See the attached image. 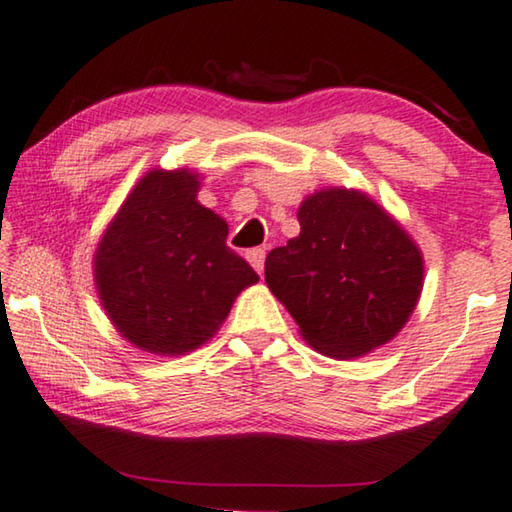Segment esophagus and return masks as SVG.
Listing matches in <instances>:
<instances>
[{
    "mask_svg": "<svg viewBox=\"0 0 512 512\" xmlns=\"http://www.w3.org/2000/svg\"><path fill=\"white\" fill-rule=\"evenodd\" d=\"M264 259H266L264 248H253V250H248V262L253 264V269L259 273V276H262V273H264Z\"/></svg>",
    "mask_w": 512,
    "mask_h": 512,
    "instance_id": "obj_1",
    "label": "esophagus"
}]
</instances>
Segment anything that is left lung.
<instances>
[{"instance_id":"8db88e82","label":"left lung","mask_w":512,"mask_h":512,"mask_svg":"<svg viewBox=\"0 0 512 512\" xmlns=\"http://www.w3.org/2000/svg\"><path fill=\"white\" fill-rule=\"evenodd\" d=\"M296 218L301 234L271 250L264 278L303 340L340 361L393 340L423 289L414 239L361 190H317Z\"/></svg>"}]
</instances>
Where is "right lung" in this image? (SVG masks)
<instances>
[{"label": "right lung", "instance_id": "right-lung-1", "mask_svg": "<svg viewBox=\"0 0 512 512\" xmlns=\"http://www.w3.org/2000/svg\"><path fill=\"white\" fill-rule=\"evenodd\" d=\"M190 170H151L121 204L94 255L110 322L144 352L181 356L213 338L259 280L227 246L230 227L197 202Z\"/></svg>", "mask_w": 512, "mask_h": 512}]
</instances>
